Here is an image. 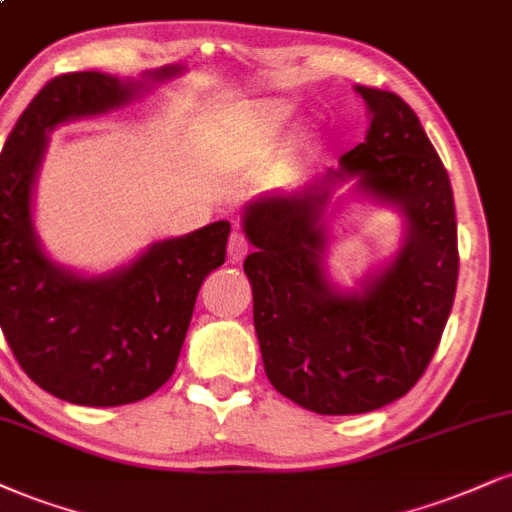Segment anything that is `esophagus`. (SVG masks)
Instances as JSON below:
<instances>
[{"mask_svg":"<svg viewBox=\"0 0 512 512\" xmlns=\"http://www.w3.org/2000/svg\"><path fill=\"white\" fill-rule=\"evenodd\" d=\"M248 250H250V245H248V240H245V236L243 233H231V238H229V260L231 262H243L245 260V255H248Z\"/></svg>","mask_w":512,"mask_h":512,"instance_id":"obj_1","label":"esophagus"}]
</instances>
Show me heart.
Listing matches in <instances>:
<instances>
[{"label": "heart", "mask_w": 512, "mask_h": 512, "mask_svg": "<svg viewBox=\"0 0 512 512\" xmlns=\"http://www.w3.org/2000/svg\"><path fill=\"white\" fill-rule=\"evenodd\" d=\"M283 119H286L283 116V107H274V104L252 107L243 116V133L257 145L272 143L274 135L281 131Z\"/></svg>", "instance_id": "heart-1"}]
</instances>
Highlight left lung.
Returning <instances> with one entry per match:
<instances>
[{"mask_svg": "<svg viewBox=\"0 0 512 512\" xmlns=\"http://www.w3.org/2000/svg\"><path fill=\"white\" fill-rule=\"evenodd\" d=\"M367 102L365 143L300 193L245 207L252 317L264 372L281 396L319 415H360L405 396L422 377L451 315L458 283L453 190L420 119L396 92L355 85ZM406 214L397 257L360 294H341L321 269L325 202L338 182Z\"/></svg>", "mask_w": 512, "mask_h": 512, "instance_id": "1", "label": "left lung"}]
</instances>
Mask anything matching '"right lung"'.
<instances>
[{
  "mask_svg": "<svg viewBox=\"0 0 512 512\" xmlns=\"http://www.w3.org/2000/svg\"><path fill=\"white\" fill-rule=\"evenodd\" d=\"M181 66L119 80L80 71L52 78L18 116L0 155V326L40 389L76 405L143 400L174 374L197 291L226 260L229 221L152 243L131 267L83 279L42 252L30 197L47 133L131 102Z\"/></svg>",
  "mask_w": 512,
  "mask_h": 512,
  "instance_id": "add662e5",
  "label": "right lung"
}]
</instances>
